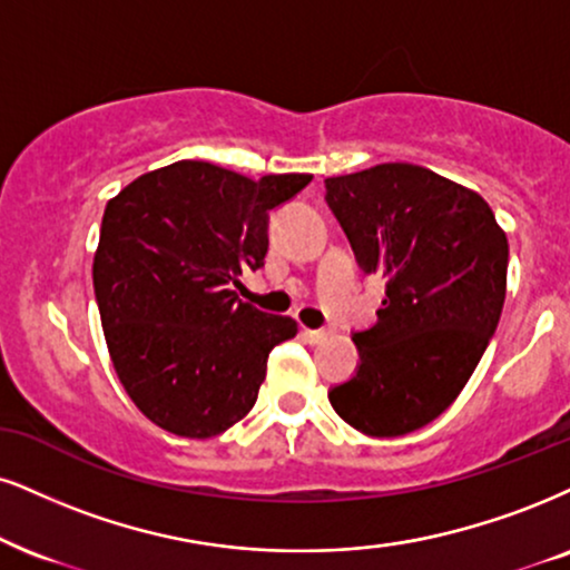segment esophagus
I'll list each match as a JSON object with an SVG mask.
<instances>
[{
    "mask_svg": "<svg viewBox=\"0 0 570 570\" xmlns=\"http://www.w3.org/2000/svg\"><path fill=\"white\" fill-rule=\"evenodd\" d=\"M301 335H304V338L308 341V343H320L322 338H325V330H312V327H301Z\"/></svg>",
    "mask_w": 570,
    "mask_h": 570,
    "instance_id": "1",
    "label": "esophagus"
}]
</instances>
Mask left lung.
<instances>
[{"mask_svg": "<svg viewBox=\"0 0 570 570\" xmlns=\"http://www.w3.org/2000/svg\"><path fill=\"white\" fill-rule=\"evenodd\" d=\"M325 189L356 264L385 279L377 322L354 333L356 375L327 399L375 439L412 433L460 396L500 325L508 237L479 193L423 166L381 164Z\"/></svg>", "mask_w": 570, "mask_h": 570, "instance_id": "left-lung-1", "label": "left lung"}]
</instances>
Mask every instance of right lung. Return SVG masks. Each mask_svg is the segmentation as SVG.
Listing matches in <instances>:
<instances>
[{
	"label": "right lung",
	"instance_id": "right-lung-1",
	"mask_svg": "<svg viewBox=\"0 0 570 570\" xmlns=\"http://www.w3.org/2000/svg\"><path fill=\"white\" fill-rule=\"evenodd\" d=\"M312 174H243L177 160L126 185L102 214L95 298L118 381L158 428L210 439L256 404L269 351L296 320L237 301L262 269L269 210Z\"/></svg>",
	"mask_w": 570,
	"mask_h": 570
}]
</instances>
